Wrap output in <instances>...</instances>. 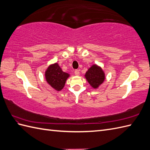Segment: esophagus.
<instances>
[{"label": "esophagus", "instance_id": "obj_1", "mask_svg": "<svg viewBox=\"0 0 150 150\" xmlns=\"http://www.w3.org/2000/svg\"><path fill=\"white\" fill-rule=\"evenodd\" d=\"M75 75L76 76H79L80 75V71L79 70V69H76V70L75 71Z\"/></svg>", "mask_w": 150, "mask_h": 150}]
</instances>
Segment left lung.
Segmentation results:
<instances>
[{"label":"left lung","mask_w":150,"mask_h":150,"mask_svg":"<svg viewBox=\"0 0 150 150\" xmlns=\"http://www.w3.org/2000/svg\"><path fill=\"white\" fill-rule=\"evenodd\" d=\"M85 79L93 89H98L105 81V74L102 67L96 64H93L84 75Z\"/></svg>","instance_id":"8db88e82"}]
</instances>
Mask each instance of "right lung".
<instances>
[{
    "instance_id": "1",
    "label": "right lung",
    "mask_w": 150,
    "mask_h": 150,
    "mask_svg": "<svg viewBox=\"0 0 150 150\" xmlns=\"http://www.w3.org/2000/svg\"><path fill=\"white\" fill-rule=\"evenodd\" d=\"M47 82L57 91H60L64 88L66 82L70 75L62 70L57 62L50 64L45 71Z\"/></svg>"
}]
</instances>
